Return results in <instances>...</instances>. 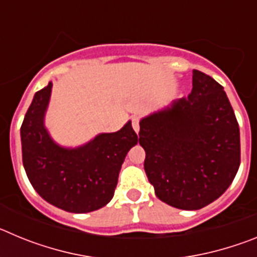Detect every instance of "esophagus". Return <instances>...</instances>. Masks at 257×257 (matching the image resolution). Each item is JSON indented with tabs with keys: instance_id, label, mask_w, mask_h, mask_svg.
<instances>
[{
	"instance_id": "34e87169",
	"label": "esophagus",
	"mask_w": 257,
	"mask_h": 257,
	"mask_svg": "<svg viewBox=\"0 0 257 257\" xmlns=\"http://www.w3.org/2000/svg\"><path fill=\"white\" fill-rule=\"evenodd\" d=\"M133 127H134V131H135L136 134H139V130H140L139 118H136V117L133 118Z\"/></svg>"
}]
</instances>
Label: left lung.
I'll return each instance as SVG.
<instances>
[{
    "label": "left lung",
    "instance_id": "obj_1",
    "mask_svg": "<svg viewBox=\"0 0 257 257\" xmlns=\"http://www.w3.org/2000/svg\"><path fill=\"white\" fill-rule=\"evenodd\" d=\"M144 170L156 196L180 210L216 201L240 163L239 126L224 87L193 70L189 96L140 119Z\"/></svg>",
    "mask_w": 257,
    "mask_h": 257
}]
</instances>
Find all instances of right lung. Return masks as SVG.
<instances>
[{"mask_svg":"<svg viewBox=\"0 0 257 257\" xmlns=\"http://www.w3.org/2000/svg\"><path fill=\"white\" fill-rule=\"evenodd\" d=\"M52 82L37 91L20 128L23 165L32 187L50 205L85 213L110 202L127 152L139 142L127 122L76 148L54 142L45 126Z\"/></svg>","mask_w":257,"mask_h":257,"instance_id":"right-lung-1","label":"right lung"}]
</instances>
